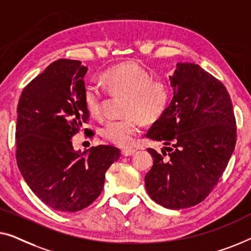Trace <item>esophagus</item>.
<instances>
[{
	"label": "esophagus",
	"mask_w": 251,
	"mask_h": 251,
	"mask_svg": "<svg viewBox=\"0 0 251 251\" xmlns=\"http://www.w3.org/2000/svg\"><path fill=\"white\" fill-rule=\"evenodd\" d=\"M136 152V150L135 149H124L122 151V153H123V156L124 157H129V156H133L134 153Z\"/></svg>",
	"instance_id": "esophagus-1"
}]
</instances>
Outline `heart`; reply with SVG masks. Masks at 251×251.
<instances>
[{"instance_id":"obj_1","label":"heart","mask_w":251,"mask_h":251,"mask_svg":"<svg viewBox=\"0 0 251 251\" xmlns=\"http://www.w3.org/2000/svg\"><path fill=\"white\" fill-rule=\"evenodd\" d=\"M107 89L126 95L124 118L110 119L102 128V135L118 147H128L140 133L141 123L156 122L167 109L171 90L164 80H152L148 70L136 62H124L111 67L102 75ZM87 111L100 117L103 111V93L97 84H87L83 92Z\"/></svg>"}]
</instances>
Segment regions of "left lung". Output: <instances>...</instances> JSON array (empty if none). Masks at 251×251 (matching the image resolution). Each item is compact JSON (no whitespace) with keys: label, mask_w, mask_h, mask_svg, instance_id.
Here are the masks:
<instances>
[{"label":"left lung","mask_w":251,"mask_h":251,"mask_svg":"<svg viewBox=\"0 0 251 251\" xmlns=\"http://www.w3.org/2000/svg\"><path fill=\"white\" fill-rule=\"evenodd\" d=\"M169 79L171 103L146 135L166 147L162 154L148 149L153 165L144 182L153 201L182 209L217 184L234 151L236 125L226 87L199 65L179 62Z\"/></svg>","instance_id":"obj_1"}]
</instances>
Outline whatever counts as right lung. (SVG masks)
Returning <instances> with one entry per match:
<instances>
[{
	"label": "right lung",
	"instance_id": "1",
	"mask_svg": "<svg viewBox=\"0 0 251 251\" xmlns=\"http://www.w3.org/2000/svg\"><path fill=\"white\" fill-rule=\"evenodd\" d=\"M86 72L78 60H56L25 87L17 108L19 171L31 191L59 211L90 206L103 190L107 169L121 157L112 146L74 150L72 137L90 117L83 100Z\"/></svg>",
	"mask_w": 251,
	"mask_h": 251
}]
</instances>
